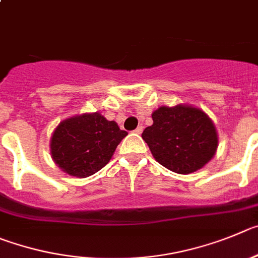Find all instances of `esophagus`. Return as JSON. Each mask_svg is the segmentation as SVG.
Returning <instances> with one entry per match:
<instances>
[{
    "instance_id": "obj_1",
    "label": "esophagus",
    "mask_w": 258,
    "mask_h": 258,
    "mask_svg": "<svg viewBox=\"0 0 258 258\" xmlns=\"http://www.w3.org/2000/svg\"><path fill=\"white\" fill-rule=\"evenodd\" d=\"M143 130H144V127L143 126H139L138 127V128H136V130H135V134H138V135H140L141 134V132H143Z\"/></svg>"
}]
</instances>
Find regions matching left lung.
<instances>
[{
	"label": "left lung",
	"mask_w": 258,
	"mask_h": 258,
	"mask_svg": "<svg viewBox=\"0 0 258 258\" xmlns=\"http://www.w3.org/2000/svg\"><path fill=\"white\" fill-rule=\"evenodd\" d=\"M152 118L153 124L144 130L141 138L158 163L176 173L187 175L213 158L219 143L217 132L201 109L161 106Z\"/></svg>",
	"instance_id": "obj_1"
}]
</instances>
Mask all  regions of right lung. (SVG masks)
Segmentation results:
<instances>
[{
    "mask_svg": "<svg viewBox=\"0 0 258 258\" xmlns=\"http://www.w3.org/2000/svg\"><path fill=\"white\" fill-rule=\"evenodd\" d=\"M127 136L114 120L99 113L62 120L51 138L55 163L76 177H87L100 171L113 157L118 144Z\"/></svg>",
    "mask_w": 258,
    "mask_h": 258,
    "instance_id": "add662e5",
    "label": "right lung"
}]
</instances>
